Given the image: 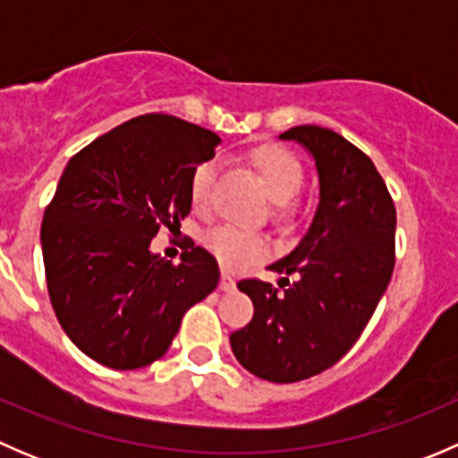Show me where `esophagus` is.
<instances>
[{
  "label": "esophagus",
  "instance_id": "1",
  "mask_svg": "<svg viewBox=\"0 0 458 458\" xmlns=\"http://www.w3.org/2000/svg\"><path fill=\"white\" fill-rule=\"evenodd\" d=\"M234 288H237L234 279L228 275V272H224V275H221V281H219V290L221 293H233Z\"/></svg>",
  "mask_w": 458,
  "mask_h": 458
}]
</instances>
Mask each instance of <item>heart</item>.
Returning <instances> with one entry per match:
<instances>
[{"instance_id":"b5f03b06","label":"heart","mask_w":458,"mask_h":458,"mask_svg":"<svg viewBox=\"0 0 458 458\" xmlns=\"http://www.w3.org/2000/svg\"><path fill=\"white\" fill-rule=\"evenodd\" d=\"M252 161L266 182L267 192L276 203H288L299 195L303 186V168L293 152L279 146H266L259 148ZM215 177V161H203L192 173L191 199L197 210H206L210 203ZM206 248L228 270H243L267 257L270 242L261 233L237 228V225H216L206 234Z\"/></svg>"}]
</instances>
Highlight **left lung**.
I'll list each match as a JSON object with an SVG mask.
<instances>
[{"label": "left lung", "instance_id": "left-lung-1", "mask_svg": "<svg viewBox=\"0 0 458 458\" xmlns=\"http://www.w3.org/2000/svg\"><path fill=\"white\" fill-rule=\"evenodd\" d=\"M279 140L315 159L318 206L299 246L267 266L279 288L237 284L255 315L230 345L255 377L294 383L335 366L361 336L394 270L396 210L370 157L335 131L297 126Z\"/></svg>", "mask_w": 458, "mask_h": 458}]
</instances>
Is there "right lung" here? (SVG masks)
Here are the masks:
<instances>
[{"mask_svg": "<svg viewBox=\"0 0 458 458\" xmlns=\"http://www.w3.org/2000/svg\"><path fill=\"white\" fill-rule=\"evenodd\" d=\"M219 137L173 114H141L68 161L41 221L50 303L68 339L114 370L161 359L186 310L219 284L191 246L173 266L150 250L191 212V177Z\"/></svg>", "mask_w": 458, "mask_h": 458, "instance_id": "add662e5", "label": "right lung"}]
</instances>
